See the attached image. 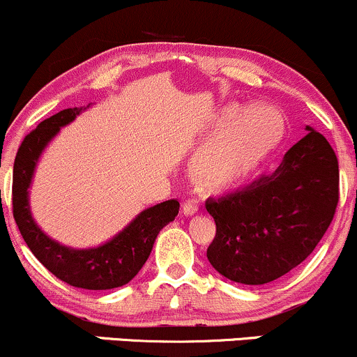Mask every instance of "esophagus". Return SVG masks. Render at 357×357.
I'll return each instance as SVG.
<instances>
[{
	"label": "esophagus",
	"instance_id": "1",
	"mask_svg": "<svg viewBox=\"0 0 357 357\" xmlns=\"http://www.w3.org/2000/svg\"><path fill=\"white\" fill-rule=\"evenodd\" d=\"M199 211V206L197 202H193V199H188V202L183 205V213L186 215V217H193V215H197Z\"/></svg>",
	"mask_w": 357,
	"mask_h": 357
}]
</instances>
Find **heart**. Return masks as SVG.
Wrapping results in <instances>:
<instances>
[{"mask_svg":"<svg viewBox=\"0 0 357 357\" xmlns=\"http://www.w3.org/2000/svg\"><path fill=\"white\" fill-rule=\"evenodd\" d=\"M227 108L218 116L225 127L198 152L191 164V178L205 190L236 186L256 169L280 144L284 134L283 116L271 107L257 105Z\"/></svg>","mask_w":357,"mask_h":357,"instance_id":"obj_1","label":"heart"}]
</instances>
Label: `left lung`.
<instances>
[{
    "label": "left lung",
    "mask_w": 357,
    "mask_h": 357,
    "mask_svg": "<svg viewBox=\"0 0 357 357\" xmlns=\"http://www.w3.org/2000/svg\"><path fill=\"white\" fill-rule=\"evenodd\" d=\"M269 176L205 203L217 225L206 257L222 276L264 284L303 262L324 237L339 203V162L313 128Z\"/></svg>",
    "instance_id": "left-lung-1"
}]
</instances>
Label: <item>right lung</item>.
I'll return each mask as SVG.
<instances>
[{"label":"right lung","instance_id":"right-lung-1","mask_svg":"<svg viewBox=\"0 0 357 357\" xmlns=\"http://www.w3.org/2000/svg\"><path fill=\"white\" fill-rule=\"evenodd\" d=\"M83 108H68L38 123L25 135L13 166V218L33 256L54 276L74 288L112 289L127 284L146 264L155 237L178 215L176 199L144 210L123 232L96 249L76 250L49 238L35 225L29 208V190L38 155L59 128L76 119Z\"/></svg>","mask_w":357,"mask_h":357}]
</instances>
